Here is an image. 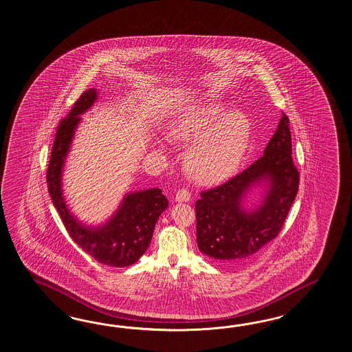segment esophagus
<instances>
[{
	"label": "esophagus",
	"instance_id": "34e87169",
	"mask_svg": "<svg viewBox=\"0 0 352 352\" xmlns=\"http://www.w3.org/2000/svg\"><path fill=\"white\" fill-rule=\"evenodd\" d=\"M176 201H179V203H188L191 200V192H190L189 190L186 189H181L176 192Z\"/></svg>",
	"mask_w": 352,
	"mask_h": 352
}]
</instances>
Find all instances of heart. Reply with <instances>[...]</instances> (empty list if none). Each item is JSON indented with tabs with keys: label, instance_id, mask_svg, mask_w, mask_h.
<instances>
[{
	"label": "heart",
	"instance_id": "1",
	"mask_svg": "<svg viewBox=\"0 0 352 352\" xmlns=\"http://www.w3.org/2000/svg\"><path fill=\"white\" fill-rule=\"evenodd\" d=\"M173 143L187 145L182 155L185 173L199 185H217L239 170L252 143L250 118L216 100H204L177 109L164 125ZM155 145L163 148L157 140Z\"/></svg>",
	"mask_w": 352,
	"mask_h": 352
}]
</instances>
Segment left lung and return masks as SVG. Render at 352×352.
<instances>
[{"label":"left lung","mask_w":352,"mask_h":352,"mask_svg":"<svg viewBox=\"0 0 352 352\" xmlns=\"http://www.w3.org/2000/svg\"><path fill=\"white\" fill-rule=\"evenodd\" d=\"M289 118L282 113L264 154L245 171L214 189L203 191L195 203L197 243L212 261L240 264L272 241L289 214L298 194V168L292 161ZM267 183L261 204L243 207L252 186Z\"/></svg>","instance_id":"8db88e82"}]
</instances>
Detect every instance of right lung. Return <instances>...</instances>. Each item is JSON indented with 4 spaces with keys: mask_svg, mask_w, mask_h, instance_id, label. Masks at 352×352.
<instances>
[{
    "mask_svg": "<svg viewBox=\"0 0 352 352\" xmlns=\"http://www.w3.org/2000/svg\"><path fill=\"white\" fill-rule=\"evenodd\" d=\"M98 98L97 89L84 91L57 127L52 153L47 170L48 191L63 226L72 240L91 258L109 267H127L134 264L146 252L154 226L168 200L161 189H148L129 192L122 199L118 212L104 225L98 227L81 223L72 216L63 194V164L72 146L75 130L87 112Z\"/></svg>",
    "mask_w": 352,
    "mask_h": 352,
    "instance_id": "add662e5",
    "label": "right lung"
}]
</instances>
